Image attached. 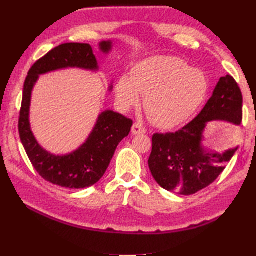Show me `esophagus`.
<instances>
[{
    "instance_id": "34e87169",
    "label": "esophagus",
    "mask_w": 256,
    "mask_h": 256,
    "mask_svg": "<svg viewBox=\"0 0 256 256\" xmlns=\"http://www.w3.org/2000/svg\"><path fill=\"white\" fill-rule=\"evenodd\" d=\"M146 132L145 128L143 126L142 124L140 123H134L132 126V134L134 135H138V134H144Z\"/></svg>"
}]
</instances>
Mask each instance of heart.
I'll use <instances>...</instances> for the list:
<instances>
[{
  "mask_svg": "<svg viewBox=\"0 0 256 256\" xmlns=\"http://www.w3.org/2000/svg\"><path fill=\"white\" fill-rule=\"evenodd\" d=\"M209 84L206 74L182 59L155 57L138 64L131 77L124 74L116 86L118 106H136L140 94L156 126L172 128L192 118L204 101Z\"/></svg>",
  "mask_w": 256,
  "mask_h": 256,
  "instance_id": "obj_1",
  "label": "heart"
}]
</instances>
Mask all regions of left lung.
Returning <instances> with one entry per match:
<instances>
[{"mask_svg": "<svg viewBox=\"0 0 256 256\" xmlns=\"http://www.w3.org/2000/svg\"><path fill=\"white\" fill-rule=\"evenodd\" d=\"M241 90L231 76L221 77L204 108L186 126L175 133L153 135L148 158L150 170L162 188L182 194H194L208 187L224 172L238 148L218 152L202 144L211 121L242 122Z\"/></svg>", "mask_w": 256, "mask_h": 256, "instance_id": "left-lung-1", "label": "left lung"}]
</instances>
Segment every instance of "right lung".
<instances>
[{
	"instance_id": "right-lung-1",
	"label": "right lung",
	"mask_w": 256,
	"mask_h": 256,
	"mask_svg": "<svg viewBox=\"0 0 256 256\" xmlns=\"http://www.w3.org/2000/svg\"><path fill=\"white\" fill-rule=\"evenodd\" d=\"M99 50L108 54L112 42H99ZM67 68L98 72L99 66L91 46L79 42L59 45L32 64L24 84L18 132L27 156L45 180L64 188L81 189L96 184L104 175L118 143L131 131L133 121L112 110L103 111L86 142L72 153L55 155L42 148L30 128L32 92L40 74ZM112 88L110 84L108 91Z\"/></svg>"
}]
</instances>
